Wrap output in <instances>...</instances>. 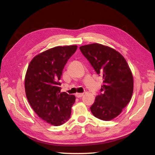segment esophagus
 I'll return each mask as SVG.
<instances>
[{
  "label": "esophagus",
  "mask_w": 155,
  "mask_h": 155,
  "mask_svg": "<svg viewBox=\"0 0 155 155\" xmlns=\"http://www.w3.org/2000/svg\"><path fill=\"white\" fill-rule=\"evenodd\" d=\"M75 96L77 98H81L83 96V93H76Z\"/></svg>",
  "instance_id": "obj_1"
}]
</instances>
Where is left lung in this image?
Listing matches in <instances>:
<instances>
[{"label": "left lung", "mask_w": 155, "mask_h": 155, "mask_svg": "<svg viewBox=\"0 0 155 155\" xmlns=\"http://www.w3.org/2000/svg\"><path fill=\"white\" fill-rule=\"evenodd\" d=\"M80 50L103 80L101 93L91 107V113L101 120L113 119L132 97L133 77L129 66L123 55L107 46L93 43L81 46Z\"/></svg>", "instance_id": "8db88e82"}]
</instances>
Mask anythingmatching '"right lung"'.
Here are the masks:
<instances>
[{"label": "right lung", "instance_id": "right-lung-1", "mask_svg": "<svg viewBox=\"0 0 155 155\" xmlns=\"http://www.w3.org/2000/svg\"><path fill=\"white\" fill-rule=\"evenodd\" d=\"M77 49V45L56 47L32 59L25 75V87L29 104L38 116L54 126L71 117L74 95L61 93L62 70Z\"/></svg>", "mask_w": 155, "mask_h": 155}]
</instances>
